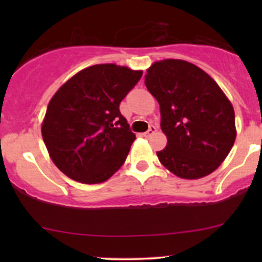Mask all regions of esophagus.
<instances>
[{
  "label": "esophagus",
  "instance_id": "1",
  "mask_svg": "<svg viewBox=\"0 0 262 262\" xmlns=\"http://www.w3.org/2000/svg\"><path fill=\"white\" fill-rule=\"evenodd\" d=\"M156 132H157V128H156L155 125H149V129H148L147 132H144L143 136L146 137V138H149V137L153 136V134H155Z\"/></svg>",
  "mask_w": 262,
  "mask_h": 262
}]
</instances>
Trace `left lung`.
I'll return each instance as SVG.
<instances>
[{
    "label": "left lung",
    "instance_id": "obj_1",
    "mask_svg": "<svg viewBox=\"0 0 262 262\" xmlns=\"http://www.w3.org/2000/svg\"><path fill=\"white\" fill-rule=\"evenodd\" d=\"M161 109L167 146L160 162L181 179H200L219 167L236 139L233 106L209 75L180 59L156 62L144 77Z\"/></svg>",
    "mask_w": 262,
    "mask_h": 262
}]
</instances>
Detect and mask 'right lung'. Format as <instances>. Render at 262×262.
<instances>
[{"label": "right lung", "mask_w": 262, "mask_h": 262, "mask_svg": "<svg viewBox=\"0 0 262 262\" xmlns=\"http://www.w3.org/2000/svg\"><path fill=\"white\" fill-rule=\"evenodd\" d=\"M142 73L115 64L91 66L55 92L41 136L50 158L64 175L99 184L123 166L136 134L119 105Z\"/></svg>", "instance_id": "right-lung-1"}]
</instances>
